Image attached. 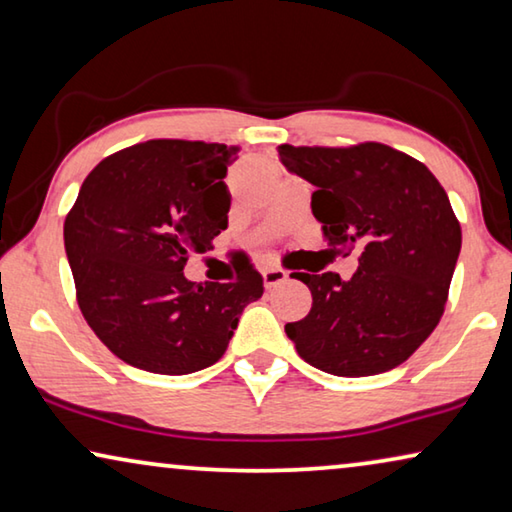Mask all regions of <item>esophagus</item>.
Here are the masks:
<instances>
[{
    "mask_svg": "<svg viewBox=\"0 0 512 512\" xmlns=\"http://www.w3.org/2000/svg\"><path fill=\"white\" fill-rule=\"evenodd\" d=\"M262 280H264V287L271 289V287H278L280 282H285L287 273L282 269H276V266H271V269H264Z\"/></svg>",
    "mask_w": 512,
    "mask_h": 512,
    "instance_id": "34e87169",
    "label": "esophagus"
}]
</instances>
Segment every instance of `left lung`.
Here are the masks:
<instances>
[{"instance_id":"obj_1","label":"left lung","mask_w":512,"mask_h":512,"mask_svg":"<svg viewBox=\"0 0 512 512\" xmlns=\"http://www.w3.org/2000/svg\"><path fill=\"white\" fill-rule=\"evenodd\" d=\"M280 163L312 186V216L340 253H358L349 280L294 273L312 294L287 338L312 368L370 377L398 368L444 315L462 230L437 177L379 142L349 149L282 144Z\"/></svg>"}]
</instances>
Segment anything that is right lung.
<instances>
[{
	"label": "right lung",
	"instance_id": "add662e5",
	"mask_svg": "<svg viewBox=\"0 0 512 512\" xmlns=\"http://www.w3.org/2000/svg\"><path fill=\"white\" fill-rule=\"evenodd\" d=\"M236 160L225 144L149 140L101 160L64 223V248L91 331L133 368L190 375L218 361L248 303L255 269L236 282L183 276L227 227Z\"/></svg>",
	"mask_w": 512,
	"mask_h": 512
}]
</instances>
